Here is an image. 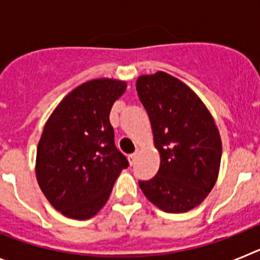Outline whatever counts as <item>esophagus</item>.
Masks as SVG:
<instances>
[{"label":"esophagus","mask_w":260,"mask_h":260,"mask_svg":"<svg viewBox=\"0 0 260 260\" xmlns=\"http://www.w3.org/2000/svg\"><path fill=\"white\" fill-rule=\"evenodd\" d=\"M137 157H138V151H135V152L132 153V155H128V161H130V164L134 165V162L137 161Z\"/></svg>","instance_id":"obj_1"}]
</instances>
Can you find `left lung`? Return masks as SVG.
<instances>
[{
    "instance_id": "left-lung-1",
    "label": "left lung",
    "mask_w": 260,
    "mask_h": 260,
    "mask_svg": "<svg viewBox=\"0 0 260 260\" xmlns=\"http://www.w3.org/2000/svg\"><path fill=\"white\" fill-rule=\"evenodd\" d=\"M139 100L150 117L160 168L139 181L146 198L169 213L192 210L215 186L221 138L210 110L180 79L157 71L137 79Z\"/></svg>"
}]
</instances>
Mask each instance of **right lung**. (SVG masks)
Segmentation results:
<instances>
[{
	"mask_svg": "<svg viewBox=\"0 0 260 260\" xmlns=\"http://www.w3.org/2000/svg\"><path fill=\"white\" fill-rule=\"evenodd\" d=\"M126 82L100 78L62 99L44 126L36 152V178L53 207L70 219L95 216L128 167L114 146L110 109Z\"/></svg>",
	"mask_w": 260,
	"mask_h": 260,
	"instance_id": "add662e5",
	"label": "right lung"
}]
</instances>
